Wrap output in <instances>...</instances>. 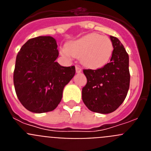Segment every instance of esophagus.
I'll return each instance as SVG.
<instances>
[{"instance_id": "1", "label": "esophagus", "mask_w": 151, "mask_h": 151, "mask_svg": "<svg viewBox=\"0 0 151 151\" xmlns=\"http://www.w3.org/2000/svg\"><path fill=\"white\" fill-rule=\"evenodd\" d=\"M76 71L77 73H79L82 72V68L80 67V66H76Z\"/></svg>"}]
</instances>
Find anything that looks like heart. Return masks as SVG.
<instances>
[{
    "label": "heart",
    "instance_id": "b5f03b06",
    "mask_svg": "<svg viewBox=\"0 0 151 151\" xmlns=\"http://www.w3.org/2000/svg\"><path fill=\"white\" fill-rule=\"evenodd\" d=\"M113 45L106 36L88 34L78 39L69 41L61 50V54L66 58L81 57L84 66L97 69L104 66L111 57Z\"/></svg>",
    "mask_w": 151,
    "mask_h": 151
}]
</instances>
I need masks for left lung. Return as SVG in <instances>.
<instances>
[{
	"label": "left lung",
	"instance_id": "obj_1",
	"mask_svg": "<svg viewBox=\"0 0 151 151\" xmlns=\"http://www.w3.org/2000/svg\"><path fill=\"white\" fill-rule=\"evenodd\" d=\"M110 62L95 70H83L87 84L82 88V101L91 111L103 114L115 111L122 104L130 83L129 54L118 38L110 35Z\"/></svg>",
	"mask_w": 151,
	"mask_h": 151
}]
</instances>
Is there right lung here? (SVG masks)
<instances>
[{"instance_id":"add662e5","label":"right lung","mask_w":151,"mask_h":151,"mask_svg":"<svg viewBox=\"0 0 151 151\" xmlns=\"http://www.w3.org/2000/svg\"><path fill=\"white\" fill-rule=\"evenodd\" d=\"M59 52L50 36H38L24 44L18 52L13 73L17 97L32 113L54 110L60 103L64 87L73 78L76 68L56 62Z\"/></svg>"}]
</instances>
